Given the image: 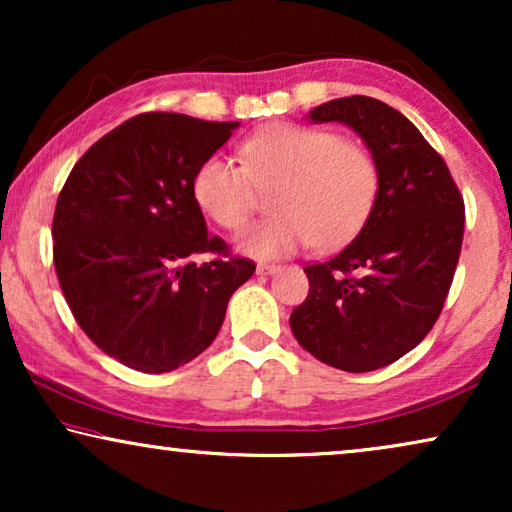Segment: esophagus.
I'll use <instances>...</instances> for the list:
<instances>
[{
  "label": "esophagus",
  "mask_w": 512,
  "mask_h": 512,
  "mask_svg": "<svg viewBox=\"0 0 512 512\" xmlns=\"http://www.w3.org/2000/svg\"><path fill=\"white\" fill-rule=\"evenodd\" d=\"M256 272H258V275H275V272H279V265H275V263H261L256 268Z\"/></svg>",
  "instance_id": "34e87169"
}]
</instances>
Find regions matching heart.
<instances>
[{"label":"heart","mask_w":512,"mask_h":512,"mask_svg":"<svg viewBox=\"0 0 512 512\" xmlns=\"http://www.w3.org/2000/svg\"><path fill=\"white\" fill-rule=\"evenodd\" d=\"M242 165L212 156L193 177V198L221 228L235 230L272 191L275 216L237 235L240 254L272 261L314 242L335 249L352 240L373 212L380 167L361 144L307 125L275 123L251 135L240 149Z\"/></svg>","instance_id":"heart-1"}]
</instances>
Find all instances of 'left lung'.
<instances>
[{
    "instance_id": "obj_1",
    "label": "left lung",
    "mask_w": 512,
    "mask_h": 512,
    "mask_svg": "<svg viewBox=\"0 0 512 512\" xmlns=\"http://www.w3.org/2000/svg\"><path fill=\"white\" fill-rule=\"evenodd\" d=\"M307 121L352 128L380 167V193L352 244L305 268L310 293L291 312V331L326 366L368 373L436 324L459 263L464 198L422 132L375 97L324 102Z\"/></svg>"
}]
</instances>
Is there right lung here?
Segmentation results:
<instances>
[{
	"instance_id": "1",
	"label": "right lung",
	"mask_w": 512,
	"mask_h": 512,
	"mask_svg": "<svg viewBox=\"0 0 512 512\" xmlns=\"http://www.w3.org/2000/svg\"><path fill=\"white\" fill-rule=\"evenodd\" d=\"M237 121L153 111L83 153L53 216L60 289L83 333L123 366L170 373L205 352L228 300L256 265L207 235L193 198L198 167ZM195 253H214L193 264Z\"/></svg>"
}]
</instances>
